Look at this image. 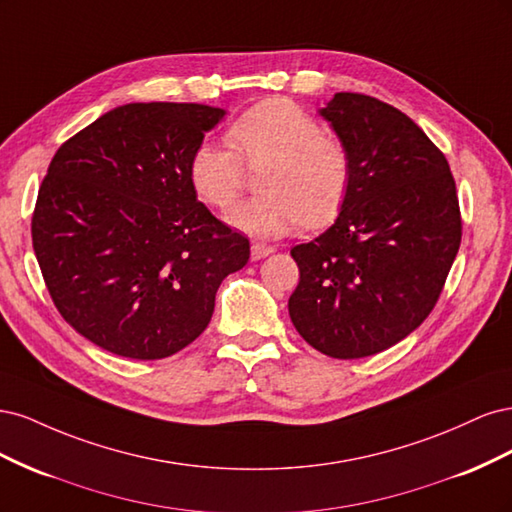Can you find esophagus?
Returning a JSON list of instances; mask_svg holds the SVG:
<instances>
[{
  "label": "esophagus",
  "instance_id": "esophagus-1",
  "mask_svg": "<svg viewBox=\"0 0 512 512\" xmlns=\"http://www.w3.org/2000/svg\"><path fill=\"white\" fill-rule=\"evenodd\" d=\"M273 250H275L273 245L256 241V243H252V258H254V260H260V258H265V256L273 254Z\"/></svg>",
  "mask_w": 512,
  "mask_h": 512
}]
</instances>
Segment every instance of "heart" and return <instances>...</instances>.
I'll list each match as a JSON object with an SVG mask.
<instances>
[{"label":"heart","mask_w":512,"mask_h":512,"mask_svg":"<svg viewBox=\"0 0 512 512\" xmlns=\"http://www.w3.org/2000/svg\"><path fill=\"white\" fill-rule=\"evenodd\" d=\"M228 147L198 143L188 179L205 205L228 211L245 188L247 168L260 173V194L239 205L228 222L250 235H282L303 222L329 224L342 211L352 183V153L344 138L284 98L247 108L226 130Z\"/></svg>","instance_id":"obj_1"}]
</instances>
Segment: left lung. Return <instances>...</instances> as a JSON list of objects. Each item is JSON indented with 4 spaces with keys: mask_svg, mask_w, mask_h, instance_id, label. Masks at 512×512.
<instances>
[{
    "mask_svg": "<svg viewBox=\"0 0 512 512\" xmlns=\"http://www.w3.org/2000/svg\"><path fill=\"white\" fill-rule=\"evenodd\" d=\"M352 153L335 224L292 247L294 329L333 359L395 346L438 303L461 243L455 179L444 153L395 106L342 91L322 108Z\"/></svg>",
    "mask_w": 512,
    "mask_h": 512,
    "instance_id": "left-lung-1",
    "label": "left lung"
}]
</instances>
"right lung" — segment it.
Listing matches in <instances>:
<instances>
[{
  "instance_id": "1",
  "label": "right lung",
  "mask_w": 512,
  "mask_h": 512,
  "mask_svg": "<svg viewBox=\"0 0 512 512\" xmlns=\"http://www.w3.org/2000/svg\"><path fill=\"white\" fill-rule=\"evenodd\" d=\"M222 108L117 106L57 149L32 243L57 312L96 346L164 359L207 329L250 241L196 200L188 162Z\"/></svg>"
}]
</instances>
